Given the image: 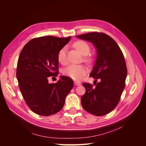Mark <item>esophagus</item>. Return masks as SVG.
<instances>
[{
  "mask_svg": "<svg viewBox=\"0 0 146 146\" xmlns=\"http://www.w3.org/2000/svg\"><path fill=\"white\" fill-rule=\"evenodd\" d=\"M74 85L76 86H78V85H80V82H78V81H74Z\"/></svg>",
  "mask_w": 146,
  "mask_h": 146,
  "instance_id": "esophagus-1",
  "label": "esophagus"
}]
</instances>
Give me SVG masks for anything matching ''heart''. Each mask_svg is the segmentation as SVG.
I'll use <instances>...</instances> for the list:
<instances>
[{
  "mask_svg": "<svg viewBox=\"0 0 146 146\" xmlns=\"http://www.w3.org/2000/svg\"><path fill=\"white\" fill-rule=\"evenodd\" d=\"M74 47L83 56H87L90 52V47L86 42L83 41H78L74 44ZM58 60L62 64L67 63L66 54V48L63 47L58 54ZM87 69L83 65L72 64L68 66L64 69V74L73 80H78L86 74Z\"/></svg>",
  "mask_w": 146,
  "mask_h": 146,
  "instance_id": "obj_1",
  "label": "heart"
}]
</instances>
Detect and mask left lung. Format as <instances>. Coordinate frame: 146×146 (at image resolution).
Masks as SVG:
<instances>
[{
	"instance_id": "1",
	"label": "left lung",
	"mask_w": 146,
	"mask_h": 146,
	"mask_svg": "<svg viewBox=\"0 0 146 146\" xmlns=\"http://www.w3.org/2000/svg\"><path fill=\"white\" fill-rule=\"evenodd\" d=\"M76 37L95 47L96 60L90 76L100 80L95 88L82 84L86 89L81 98L82 107L94 115H105L116 108L125 88L127 69L124 56L116 41L107 34L92 32Z\"/></svg>"
}]
</instances>
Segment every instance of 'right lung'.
Segmentation results:
<instances>
[{"label":"right lung","instance_id":"add662e5","mask_svg":"<svg viewBox=\"0 0 146 146\" xmlns=\"http://www.w3.org/2000/svg\"><path fill=\"white\" fill-rule=\"evenodd\" d=\"M70 38H34L21 52L16 70L19 89L28 107L39 115L47 116L60 111L73 88V81L66 76H60L56 83L48 82L58 75V54Z\"/></svg>","mask_w":146,"mask_h":146}]
</instances>
